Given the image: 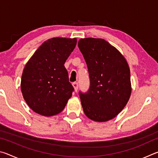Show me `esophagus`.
<instances>
[{
	"instance_id": "obj_1",
	"label": "esophagus",
	"mask_w": 158,
	"mask_h": 158,
	"mask_svg": "<svg viewBox=\"0 0 158 158\" xmlns=\"http://www.w3.org/2000/svg\"><path fill=\"white\" fill-rule=\"evenodd\" d=\"M73 87H74V90H75V91L77 92V90H78V87H79L78 83H77V82H74V83H73Z\"/></svg>"
}]
</instances>
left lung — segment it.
<instances>
[{
  "mask_svg": "<svg viewBox=\"0 0 158 158\" xmlns=\"http://www.w3.org/2000/svg\"><path fill=\"white\" fill-rule=\"evenodd\" d=\"M78 47L90 79L89 90L79 93L84 114L94 121H108L123 109L130 99L129 66L119 51L104 39H80Z\"/></svg>",
  "mask_w": 158,
  "mask_h": 158,
  "instance_id": "8db88e82",
  "label": "left lung"
}]
</instances>
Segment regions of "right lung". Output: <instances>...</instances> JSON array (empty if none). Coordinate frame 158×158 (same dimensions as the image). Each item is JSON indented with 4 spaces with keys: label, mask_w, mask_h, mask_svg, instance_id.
<instances>
[{
    "label": "right lung",
    "mask_w": 158,
    "mask_h": 158,
    "mask_svg": "<svg viewBox=\"0 0 158 158\" xmlns=\"http://www.w3.org/2000/svg\"><path fill=\"white\" fill-rule=\"evenodd\" d=\"M76 44V38L53 37L45 41L26 63L21 90L35 113L52 116L65 108L74 88L64 64Z\"/></svg>",
    "instance_id": "add662e5"
}]
</instances>
